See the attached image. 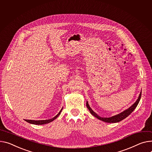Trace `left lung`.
I'll list each match as a JSON object with an SVG mask.
<instances>
[{
  "instance_id": "8db88e82",
  "label": "left lung",
  "mask_w": 152,
  "mask_h": 152,
  "mask_svg": "<svg viewBox=\"0 0 152 152\" xmlns=\"http://www.w3.org/2000/svg\"><path fill=\"white\" fill-rule=\"evenodd\" d=\"M141 94H142V91H141V92H140V94L139 95V97H138L137 99L136 100V102L132 106H131V107H129L128 109H127L123 111L122 113H120L119 114L115 115L114 116L110 117H108V118H107V117H101L98 114H96L94 112V111L90 108V107L89 106L88 103L87 102V103H86V106H87V107L88 108V109L89 110L91 114H92L94 116H95V117H96L99 120H102V121H103V122H107V123H117V122H120V121H122V120L125 119L129 115H130L131 114V113H132L133 111L135 109V108L137 107V104H138V103L139 102V101L140 99Z\"/></svg>"
}]
</instances>
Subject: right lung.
I'll return each instance as SVG.
<instances>
[{
	"label": "right lung",
	"mask_w": 152,
	"mask_h": 152,
	"mask_svg": "<svg viewBox=\"0 0 152 152\" xmlns=\"http://www.w3.org/2000/svg\"><path fill=\"white\" fill-rule=\"evenodd\" d=\"M63 108H62V109L60 110V112L58 113V114H57L54 117L50 118V119H48V120H25L27 122L31 124H35V125H44V124H49L50 122H53V120H54L56 118H57V117L60 114V113L62 110Z\"/></svg>",
	"instance_id": "right-lung-1"
}]
</instances>
